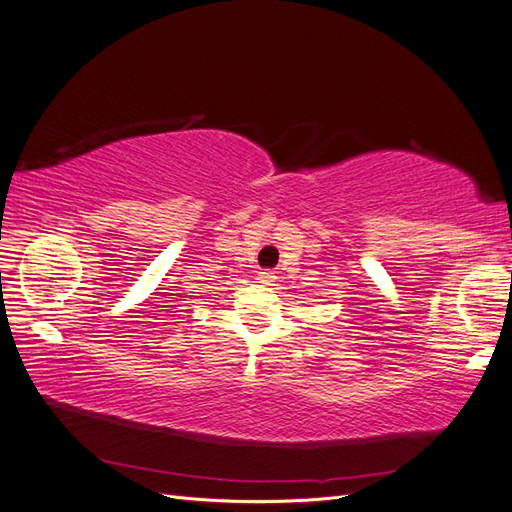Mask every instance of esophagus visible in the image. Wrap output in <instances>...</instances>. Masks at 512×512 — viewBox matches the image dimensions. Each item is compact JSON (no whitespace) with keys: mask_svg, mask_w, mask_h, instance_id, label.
Returning a JSON list of instances; mask_svg holds the SVG:
<instances>
[{"mask_svg":"<svg viewBox=\"0 0 512 512\" xmlns=\"http://www.w3.org/2000/svg\"><path fill=\"white\" fill-rule=\"evenodd\" d=\"M273 277H275L273 273H269V271H262V273L258 275V280H260L262 284H271V282H273Z\"/></svg>","mask_w":512,"mask_h":512,"instance_id":"1","label":"esophagus"}]
</instances>
